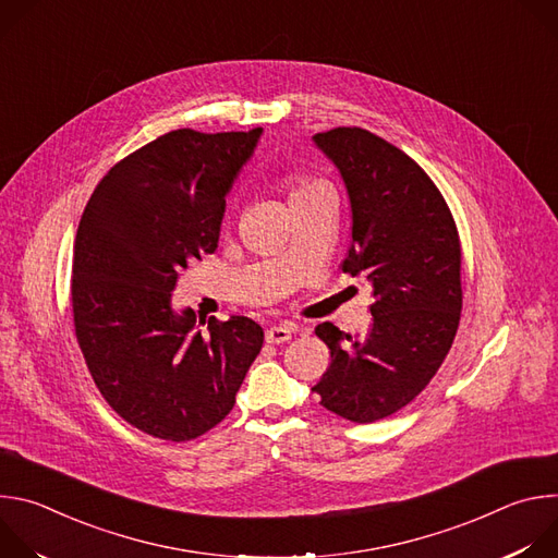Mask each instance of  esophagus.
I'll return each instance as SVG.
<instances>
[{
    "instance_id": "34e87169",
    "label": "esophagus",
    "mask_w": 558,
    "mask_h": 558,
    "mask_svg": "<svg viewBox=\"0 0 558 558\" xmlns=\"http://www.w3.org/2000/svg\"><path fill=\"white\" fill-rule=\"evenodd\" d=\"M291 333H293V327L291 325H278V327H269L265 331V340L269 344H284L291 340Z\"/></svg>"
}]
</instances>
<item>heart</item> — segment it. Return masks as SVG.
<instances>
[{
	"instance_id": "obj_1",
	"label": "heart",
	"mask_w": 558,
	"mask_h": 558,
	"mask_svg": "<svg viewBox=\"0 0 558 558\" xmlns=\"http://www.w3.org/2000/svg\"><path fill=\"white\" fill-rule=\"evenodd\" d=\"M289 185H291V198H293V196H300V194H304V192H311V190H315V187H323L320 181H311V179H293Z\"/></svg>"
}]
</instances>
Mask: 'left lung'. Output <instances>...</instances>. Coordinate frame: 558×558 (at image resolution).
I'll return each instance as SVG.
<instances>
[{"mask_svg": "<svg viewBox=\"0 0 558 558\" xmlns=\"http://www.w3.org/2000/svg\"><path fill=\"white\" fill-rule=\"evenodd\" d=\"M340 170L351 201V250L342 271L373 287V325L351 338L315 327L331 364L311 390L355 424L384 420L428 386L461 317V245L430 177L400 147L362 128L313 136Z\"/></svg>", "mask_w": 558, "mask_h": 558, "instance_id": "obj_1", "label": "left lung"}]
</instances>
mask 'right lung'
I'll list each match as a JSON object with an SVG mask.
<instances>
[{"mask_svg":"<svg viewBox=\"0 0 558 558\" xmlns=\"http://www.w3.org/2000/svg\"><path fill=\"white\" fill-rule=\"evenodd\" d=\"M263 128L168 132L119 161L95 187L74 238V336L112 411L134 428L190 441L235 404L263 327L245 315L196 331L172 306L190 263L218 247L225 196Z\"/></svg>","mask_w":558,"mask_h":558,"instance_id":"obj_1","label":"right lung"}]
</instances>
